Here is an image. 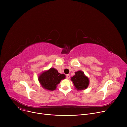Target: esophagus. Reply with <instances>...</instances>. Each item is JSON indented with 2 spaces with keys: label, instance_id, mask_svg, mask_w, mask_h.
<instances>
[{
  "label": "esophagus",
  "instance_id": "obj_1",
  "mask_svg": "<svg viewBox=\"0 0 127 127\" xmlns=\"http://www.w3.org/2000/svg\"><path fill=\"white\" fill-rule=\"evenodd\" d=\"M70 78V75L69 74H67V75H66V78H67V79H69Z\"/></svg>",
  "mask_w": 127,
  "mask_h": 127
}]
</instances>
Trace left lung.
Returning <instances> with one entry per match:
<instances>
[{"label": "left lung", "mask_w": 127, "mask_h": 127, "mask_svg": "<svg viewBox=\"0 0 127 127\" xmlns=\"http://www.w3.org/2000/svg\"><path fill=\"white\" fill-rule=\"evenodd\" d=\"M71 80L77 91L85 90L88 88L90 84L89 78L81 70L75 72V75L71 77Z\"/></svg>", "instance_id": "8db88e82"}]
</instances>
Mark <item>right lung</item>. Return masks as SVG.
I'll use <instances>...</instances> for the list:
<instances>
[{"instance_id":"add662e5","label":"right lung","mask_w":127,"mask_h":127,"mask_svg":"<svg viewBox=\"0 0 127 127\" xmlns=\"http://www.w3.org/2000/svg\"><path fill=\"white\" fill-rule=\"evenodd\" d=\"M64 74H61L55 68L43 71L38 76V80L42 87L48 91H54L57 85L65 78Z\"/></svg>"}]
</instances>
